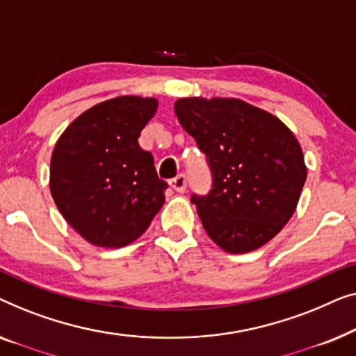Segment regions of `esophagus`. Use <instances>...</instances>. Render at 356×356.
<instances>
[{"label": "esophagus", "mask_w": 356, "mask_h": 356, "mask_svg": "<svg viewBox=\"0 0 356 356\" xmlns=\"http://www.w3.org/2000/svg\"><path fill=\"white\" fill-rule=\"evenodd\" d=\"M169 185H171V188L176 190L177 193H184L185 188H187V179H185L182 174H179L176 179H172L171 182H169Z\"/></svg>", "instance_id": "obj_1"}]
</instances>
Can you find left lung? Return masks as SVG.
<instances>
[{
    "mask_svg": "<svg viewBox=\"0 0 356 356\" xmlns=\"http://www.w3.org/2000/svg\"><path fill=\"white\" fill-rule=\"evenodd\" d=\"M174 113L213 172L209 195L192 197L209 238L232 254L266 245L293 216L307 180L297 137L238 98H179Z\"/></svg>",
    "mask_w": 356,
    "mask_h": 356,
    "instance_id": "left-lung-1",
    "label": "left lung"
}]
</instances>
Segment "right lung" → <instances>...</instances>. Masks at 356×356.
Segmentation results:
<instances>
[{
    "mask_svg": "<svg viewBox=\"0 0 356 356\" xmlns=\"http://www.w3.org/2000/svg\"><path fill=\"white\" fill-rule=\"evenodd\" d=\"M158 111L156 98L124 95L98 103L69 124L49 164L59 213L88 243L121 248L148 229L164 204L159 180L138 137Z\"/></svg>",
    "mask_w": 356,
    "mask_h": 356,
    "instance_id": "obj_1",
    "label": "right lung"
}]
</instances>
